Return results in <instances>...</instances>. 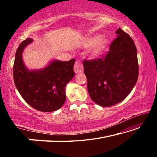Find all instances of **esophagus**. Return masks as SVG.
<instances>
[{
	"label": "esophagus",
	"instance_id": "34e87169",
	"mask_svg": "<svg viewBox=\"0 0 157 157\" xmlns=\"http://www.w3.org/2000/svg\"><path fill=\"white\" fill-rule=\"evenodd\" d=\"M74 71H75V73H81L83 72L84 71V68H83V65L82 63L79 62V61H77L75 62V65H74Z\"/></svg>",
	"mask_w": 157,
	"mask_h": 157
}]
</instances>
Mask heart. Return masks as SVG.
Listing matches in <instances>:
<instances>
[{
  "label": "heart",
  "instance_id": "b5f03b06",
  "mask_svg": "<svg viewBox=\"0 0 157 157\" xmlns=\"http://www.w3.org/2000/svg\"><path fill=\"white\" fill-rule=\"evenodd\" d=\"M85 48H91V55L92 57H98L102 55L109 45V39L107 36L96 34L86 37L82 42Z\"/></svg>",
  "mask_w": 157,
  "mask_h": 157
}]
</instances>
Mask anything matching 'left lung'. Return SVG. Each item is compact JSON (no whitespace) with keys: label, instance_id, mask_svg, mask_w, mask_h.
<instances>
[{"label":"left lung","instance_id":"8db88e82","mask_svg":"<svg viewBox=\"0 0 157 157\" xmlns=\"http://www.w3.org/2000/svg\"><path fill=\"white\" fill-rule=\"evenodd\" d=\"M116 34V39L106 56L83 63L90 97L102 107H111L123 101L134 87L139 76L134 41L121 28Z\"/></svg>","mask_w":157,"mask_h":157}]
</instances>
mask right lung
<instances>
[{
    "mask_svg": "<svg viewBox=\"0 0 157 157\" xmlns=\"http://www.w3.org/2000/svg\"><path fill=\"white\" fill-rule=\"evenodd\" d=\"M33 41L28 38L16 52L13 67L15 86L28 105L35 109L50 112L59 109L66 101L65 88L75 75V59L68 62L53 59L46 67L29 70L23 60L25 48Z\"/></svg>",
    "mask_w": 157,
    "mask_h": 157,
    "instance_id": "right-lung-1",
    "label": "right lung"
}]
</instances>
